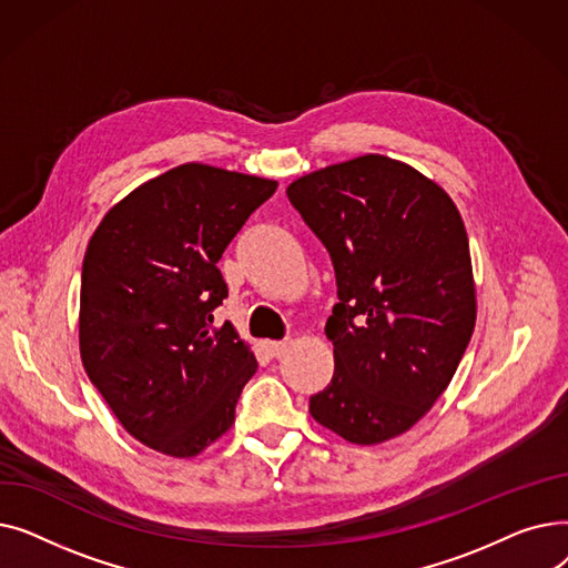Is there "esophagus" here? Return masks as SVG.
Wrapping results in <instances>:
<instances>
[{
  "instance_id": "esophagus-1",
  "label": "esophagus",
  "mask_w": 568,
  "mask_h": 568,
  "mask_svg": "<svg viewBox=\"0 0 568 568\" xmlns=\"http://www.w3.org/2000/svg\"><path fill=\"white\" fill-rule=\"evenodd\" d=\"M264 349L268 356H281L287 349V343L285 341H266Z\"/></svg>"
}]
</instances>
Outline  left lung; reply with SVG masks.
<instances>
[{"mask_svg": "<svg viewBox=\"0 0 568 568\" xmlns=\"http://www.w3.org/2000/svg\"><path fill=\"white\" fill-rule=\"evenodd\" d=\"M287 197L329 251L334 377L317 424L352 444L403 435L449 386L476 322L469 242L454 200L407 163L366 154L300 176Z\"/></svg>", "mask_w": 568, "mask_h": 568, "instance_id": "8db88e82", "label": "left lung"}]
</instances>
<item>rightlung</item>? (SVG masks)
I'll return each instance as SVG.
<instances>
[{"label":"right lung","mask_w":568,"mask_h":568,"mask_svg":"<svg viewBox=\"0 0 568 568\" xmlns=\"http://www.w3.org/2000/svg\"><path fill=\"white\" fill-rule=\"evenodd\" d=\"M276 182L202 163L149 179L116 202L82 262L80 356L135 439L197 456L234 422L257 362L214 311L227 296L216 262Z\"/></svg>","instance_id":"1"}]
</instances>
